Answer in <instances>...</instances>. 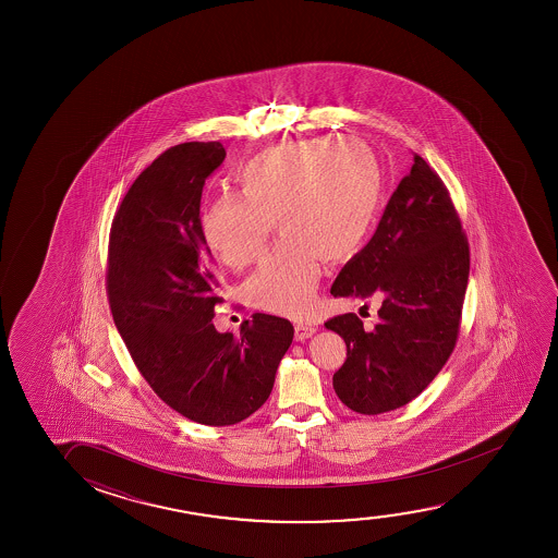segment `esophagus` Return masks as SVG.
I'll return each instance as SVG.
<instances>
[{
	"mask_svg": "<svg viewBox=\"0 0 558 558\" xmlns=\"http://www.w3.org/2000/svg\"><path fill=\"white\" fill-rule=\"evenodd\" d=\"M316 333V328L311 324H298L295 326V341H305L308 337H313Z\"/></svg>",
	"mask_w": 558,
	"mask_h": 558,
	"instance_id": "esophagus-1",
	"label": "esophagus"
}]
</instances>
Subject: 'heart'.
<instances>
[{
	"label": "heart",
	"mask_w": 558,
	"mask_h": 558,
	"mask_svg": "<svg viewBox=\"0 0 558 558\" xmlns=\"http://www.w3.org/2000/svg\"><path fill=\"white\" fill-rule=\"evenodd\" d=\"M240 196L211 199L199 214L207 252L244 270L272 232L282 240L247 282L253 305L286 316L313 308L322 259L343 263L362 250L379 219L383 171L359 138L316 137L255 154L236 173Z\"/></svg>",
	"instance_id": "heart-1"
}]
</instances>
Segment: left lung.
I'll use <instances>...</instances> for the list:
<instances>
[{"mask_svg": "<svg viewBox=\"0 0 558 558\" xmlns=\"http://www.w3.org/2000/svg\"><path fill=\"white\" fill-rule=\"evenodd\" d=\"M466 280L469 242L458 211L442 179L415 154L374 236L331 286L333 298L379 301L372 329L354 313L326 322L347 344L333 374L339 400L377 415L420 397L453 352Z\"/></svg>", "mask_w": 558, "mask_h": 558, "instance_id": "obj_1", "label": "left lung"}]
</instances>
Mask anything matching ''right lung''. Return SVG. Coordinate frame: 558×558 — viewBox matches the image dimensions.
Wrapping results in <instances>:
<instances>
[{"instance_id": "1", "label": "right lung", "mask_w": 558, "mask_h": 558, "mask_svg": "<svg viewBox=\"0 0 558 558\" xmlns=\"http://www.w3.org/2000/svg\"><path fill=\"white\" fill-rule=\"evenodd\" d=\"M225 156L217 141L160 154L123 196L108 244V301L131 359L169 408L209 427L267 402L293 339L291 322L270 314L242 322L240 336L211 322L222 298L199 202Z\"/></svg>"}]
</instances>
